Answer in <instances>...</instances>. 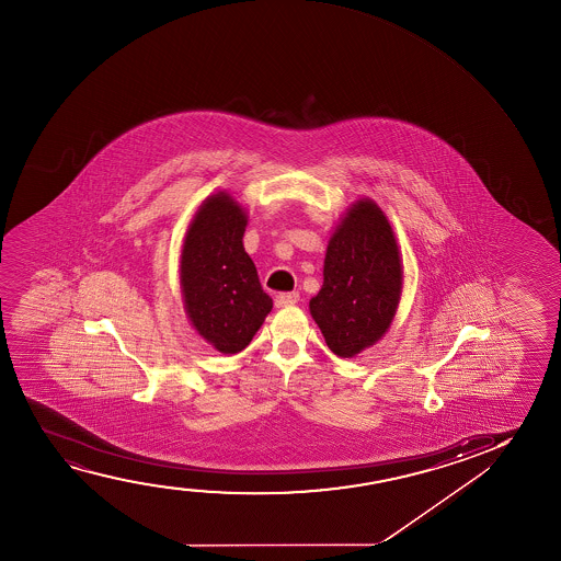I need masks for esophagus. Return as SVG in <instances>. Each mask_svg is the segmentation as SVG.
Returning a JSON list of instances; mask_svg holds the SVG:
<instances>
[{"mask_svg": "<svg viewBox=\"0 0 561 561\" xmlns=\"http://www.w3.org/2000/svg\"><path fill=\"white\" fill-rule=\"evenodd\" d=\"M299 300V293H279L276 295V307H289V305H295Z\"/></svg>", "mask_w": 561, "mask_h": 561, "instance_id": "esophagus-1", "label": "esophagus"}]
</instances>
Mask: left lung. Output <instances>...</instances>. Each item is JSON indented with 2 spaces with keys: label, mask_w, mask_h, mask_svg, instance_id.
<instances>
[{
  "label": "left lung",
  "mask_w": 561,
  "mask_h": 561,
  "mask_svg": "<svg viewBox=\"0 0 561 561\" xmlns=\"http://www.w3.org/2000/svg\"><path fill=\"white\" fill-rule=\"evenodd\" d=\"M402 261L391 224L371 199L348 208L328 243L310 314L331 353L351 358L383 337L399 308Z\"/></svg>",
  "instance_id": "left-lung-1"
}]
</instances>
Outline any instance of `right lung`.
<instances>
[{
  "instance_id": "1",
  "label": "right lung",
  "mask_w": 561,
  "mask_h": 561,
  "mask_svg": "<svg viewBox=\"0 0 561 561\" xmlns=\"http://www.w3.org/2000/svg\"><path fill=\"white\" fill-rule=\"evenodd\" d=\"M247 213L230 193L203 201L185 231L180 285L185 314L218 353H241L272 310L245 253Z\"/></svg>"
}]
</instances>
